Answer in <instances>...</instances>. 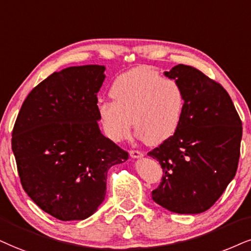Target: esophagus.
<instances>
[{
	"label": "esophagus",
	"instance_id": "1",
	"mask_svg": "<svg viewBox=\"0 0 251 251\" xmlns=\"http://www.w3.org/2000/svg\"><path fill=\"white\" fill-rule=\"evenodd\" d=\"M129 153H130V156L132 157V158H141V157L144 156V153L140 150H130V152Z\"/></svg>",
	"mask_w": 251,
	"mask_h": 251
}]
</instances>
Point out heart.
Wrapping results in <instances>:
<instances>
[{
  "mask_svg": "<svg viewBox=\"0 0 251 251\" xmlns=\"http://www.w3.org/2000/svg\"><path fill=\"white\" fill-rule=\"evenodd\" d=\"M114 101H100L98 114L104 134L114 142L126 140L134 129L145 143H163L177 131L184 113L181 86L150 67L122 73L110 87Z\"/></svg>",
  "mask_w": 251,
  "mask_h": 251,
  "instance_id": "1",
  "label": "heart"
}]
</instances>
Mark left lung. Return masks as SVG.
Returning <instances> with one entry per match:
<instances>
[{
  "instance_id": "8db88e82",
  "label": "left lung",
  "mask_w": 251,
  "mask_h": 251,
  "mask_svg": "<svg viewBox=\"0 0 251 251\" xmlns=\"http://www.w3.org/2000/svg\"><path fill=\"white\" fill-rule=\"evenodd\" d=\"M184 92L177 131L149 153L163 169L152 199L178 214L209 209L236 175L242 122L227 91L199 70L179 64L170 72Z\"/></svg>"
}]
</instances>
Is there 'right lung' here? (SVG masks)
I'll return each mask as SVG.
<instances>
[{
	"mask_svg": "<svg viewBox=\"0 0 251 251\" xmlns=\"http://www.w3.org/2000/svg\"><path fill=\"white\" fill-rule=\"evenodd\" d=\"M100 65L52 73L29 93L12 129L21 184L43 211L61 221L83 220L106 197L107 172L128 159L99 129Z\"/></svg>",
	"mask_w": 251,
	"mask_h": 251,
	"instance_id": "1",
	"label": "right lung"
}]
</instances>
